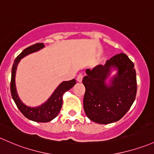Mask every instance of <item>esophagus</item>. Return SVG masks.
<instances>
[{
  "instance_id": "obj_1",
  "label": "esophagus",
  "mask_w": 154,
  "mask_h": 154,
  "mask_svg": "<svg viewBox=\"0 0 154 154\" xmlns=\"http://www.w3.org/2000/svg\"><path fill=\"white\" fill-rule=\"evenodd\" d=\"M82 78H83V75H82V74H79L78 76H77V80L78 82H82Z\"/></svg>"
}]
</instances>
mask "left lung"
Returning a JSON list of instances; mask_svg holds the SVG:
<instances>
[{"label": "left lung", "instance_id": "8db88e82", "mask_svg": "<svg viewBox=\"0 0 154 154\" xmlns=\"http://www.w3.org/2000/svg\"><path fill=\"white\" fill-rule=\"evenodd\" d=\"M85 72L82 80L85 87L83 108L88 119L103 125L119 120L130 109L137 94V75L132 61L121 53L103 66Z\"/></svg>", "mask_w": 154, "mask_h": 154}]
</instances>
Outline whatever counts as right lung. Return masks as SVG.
Here are the masks:
<instances>
[{"label": "right lung", "mask_w": 154, "mask_h": 154, "mask_svg": "<svg viewBox=\"0 0 154 154\" xmlns=\"http://www.w3.org/2000/svg\"><path fill=\"white\" fill-rule=\"evenodd\" d=\"M45 47L43 43H36L29 47L25 48L17 57L14 61L12 69V78H11L10 89L13 100L15 103L18 109L27 119L37 122H48L54 119L59 114L63 105V96L65 92L72 88L76 84L75 79L63 81L59 84L51 96L46 102L41 105L35 107H31L26 105L20 100L15 84V76L17 65L23 57L32 53L37 52Z\"/></svg>", "instance_id": "1"}]
</instances>
